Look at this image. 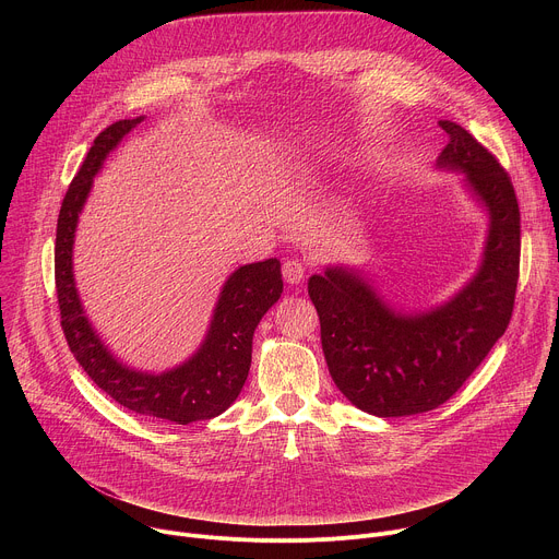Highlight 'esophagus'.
Wrapping results in <instances>:
<instances>
[{"label": "esophagus", "instance_id": "34e87169", "mask_svg": "<svg viewBox=\"0 0 559 559\" xmlns=\"http://www.w3.org/2000/svg\"><path fill=\"white\" fill-rule=\"evenodd\" d=\"M305 274H307V265H305L302 261H298V259H287V261L283 263V278H285L287 283L296 285V283H300V281L305 278Z\"/></svg>", "mask_w": 559, "mask_h": 559}]
</instances>
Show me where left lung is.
Returning a JSON list of instances; mask_svg holds the SVG:
<instances>
[{
    "label": "left lung",
    "instance_id": "obj_1",
    "mask_svg": "<svg viewBox=\"0 0 559 559\" xmlns=\"http://www.w3.org/2000/svg\"><path fill=\"white\" fill-rule=\"evenodd\" d=\"M438 164L466 173L485 201L491 229L477 276L444 307L395 316L358 276L328 270L311 276L309 298L321 318V343L336 386L373 416L425 414L480 367L509 328L520 278V207L509 173L480 141L457 123Z\"/></svg>",
    "mask_w": 559,
    "mask_h": 559
}]
</instances>
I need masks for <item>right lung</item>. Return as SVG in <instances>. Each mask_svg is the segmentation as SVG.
Returning a JSON list of instances; mask_svg holds the SVG:
<instances>
[{"mask_svg":"<svg viewBox=\"0 0 559 559\" xmlns=\"http://www.w3.org/2000/svg\"><path fill=\"white\" fill-rule=\"evenodd\" d=\"M143 117L104 128L68 186L57 218L55 289L66 343L91 380L128 412L177 425L223 414L241 393L252 365V336L265 311L281 298V263L267 259L238 267L225 283L203 347L183 367L152 376L119 365L88 325L72 281V238L79 212L106 154Z\"/></svg>","mask_w":559,"mask_h":559,"instance_id":"obj_1","label":"right lung"}]
</instances>
